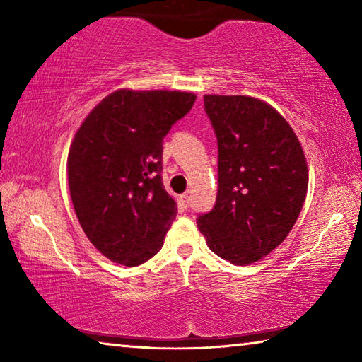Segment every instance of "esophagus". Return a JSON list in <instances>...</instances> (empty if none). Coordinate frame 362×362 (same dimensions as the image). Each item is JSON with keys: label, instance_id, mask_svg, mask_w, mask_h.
<instances>
[{"label": "esophagus", "instance_id": "obj_1", "mask_svg": "<svg viewBox=\"0 0 362 362\" xmlns=\"http://www.w3.org/2000/svg\"><path fill=\"white\" fill-rule=\"evenodd\" d=\"M179 203H180L182 207H185V209H187V207H188V194H180L179 196Z\"/></svg>", "mask_w": 362, "mask_h": 362}]
</instances>
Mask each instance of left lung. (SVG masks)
I'll list each match as a JSON object with an SVG mask.
<instances>
[{"label": "left lung", "mask_w": 362, "mask_h": 362, "mask_svg": "<svg viewBox=\"0 0 362 362\" xmlns=\"http://www.w3.org/2000/svg\"><path fill=\"white\" fill-rule=\"evenodd\" d=\"M218 144L216 206L196 220L214 254L233 265L263 259L302 211L308 166L283 115L249 95H204Z\"/></svg>", "instance_id": "obj_1"}]
</instances>
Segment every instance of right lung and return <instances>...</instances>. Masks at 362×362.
Here are the masks:
<instances>
[{"mask_svg": "<svg viewBox=\"0 0 362 362\" xmlns=\"http://www.w3.org/2000/svg\"><path fill=\"white\" fill-rule=\"evenodd\" d=\"M196 100L182 90L118 89L71 140V203L88 240L115 263L137 267L163 247L177 204L163 185V139Z\"/></svg>", "mask_w": 362, "mask_h": 362, "instance_id": "right-lung-1", "label": "right lung"}]
</instances>
